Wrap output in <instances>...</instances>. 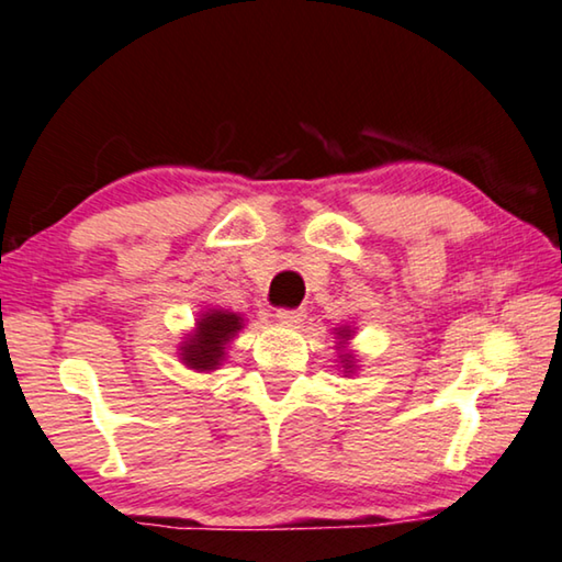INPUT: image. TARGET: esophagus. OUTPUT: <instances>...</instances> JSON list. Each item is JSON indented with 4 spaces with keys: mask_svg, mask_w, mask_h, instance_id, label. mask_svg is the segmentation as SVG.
I'll return each mask as SVG.
<instances>
[{
    "mask_svg": "<svg viewBox=\"0 0 562 562\" xmlns=\"http://www.w3.org/2000/svg\"><path fill=\"white\" fill-rule=\"evenodd\" d=\"M278 323L288 325V327H300L302 323H305V313L302 310H278Z\"/></svg>",
    "mask_w": 562,
    "mask_h": 562,
    "instance_id": "34e87169",
    "label": "esophagus"
}]
</instances>
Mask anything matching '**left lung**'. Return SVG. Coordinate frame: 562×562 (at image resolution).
I'll use <instances>...</instances> for the list:
<instances>
[{"label":"left lung","mask_w":562,"mask_h":562,"mask_svg":"<svg viewBox=\"0 0 562 562\" xmlns=\"http://www.w3.org/2000/svg\"><path fill=\"white\" fill-rule=\"evenodd\" d=\"M333 335H335L337 362H340V368H342V375H345V378H350V375H355V372L360 370L358 358H355V350H352V337H355V327H350V325L333 327Z\"/></svg>","instance_id":"1"}]
</instances>
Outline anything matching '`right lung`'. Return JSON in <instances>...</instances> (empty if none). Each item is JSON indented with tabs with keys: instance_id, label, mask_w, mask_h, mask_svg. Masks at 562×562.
<instances>
[{
	"instance_id": "1",
	"label": "right lung",
	"mask_w": 562,
	"mask_h": 562,
	"mask_svg": "<svg viewBox=\"0 0 562 562\" xmlns=\"http://www.w3.org/2000/svg\"><path fill=\"white\" fill-rule=\"evenodd\" d=\"M245 327V317L222 307L202 310L194 319V327L182 337L177 347V358L187 370L212 372L227 358V347Z\"/></svg>"
}]
</instances>
